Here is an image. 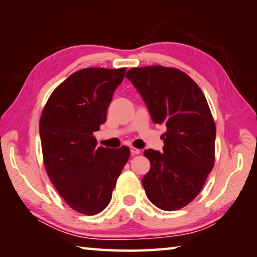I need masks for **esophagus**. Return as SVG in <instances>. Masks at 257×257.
Returning a JSON list of instances; mask_svg holds the SVG:
<instances>
[{"label":"esophagus","mask_w":257,"mask_h":257,"mask_svg":"<svg viewBox=\"0 0 257 257\" xmlns=\"http://www.w3.org/2000/svg\"><path fill=\"white\" fill-rule=\"evenodd\" d=\"M130 152H132L133 155H138L141 154V150L136 149V147H130Z\"/></svg>","instance_id":"obj_1"}]
</instances>
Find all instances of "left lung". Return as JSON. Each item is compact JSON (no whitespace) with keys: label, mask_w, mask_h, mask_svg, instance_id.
Here are the masks:
<instances>
[{"label":"left lung","mask_w":257,"mask_h":257,"mask_svg":"<svg viewBox=\"0 0 257 257\" xmlns=\"http://www.w3.org/2000/svg\"><path fill=\"white\" fill-rule=\"evenodd\" d=\"M125 77L167 132L163 153L146 150L150 171L142 179L147 198L164 211L180 210L197 196L214 165L215 123L205 96L176 68H133Z\"/></svg>","instance_id":"obj_1"}]
</instances>
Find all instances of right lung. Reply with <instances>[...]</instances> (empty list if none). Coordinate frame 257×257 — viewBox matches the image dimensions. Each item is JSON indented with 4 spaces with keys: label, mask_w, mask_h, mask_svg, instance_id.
<instances>
[{
    "label": "right lung",
    "mask_w": 257,
    "mask_h": 257,
    "mask_svg": "<svg viewBox=\"0 0 257 257\" xmlns=\"http://www.w3.org/2000/svg\"><path fill=\"white\" fill-rule=\"evenodd\" d=\"M125 68H86L69 76L47 99L40 121L43 160L52 184L72 210L94 215L112 198L130 150L96 146Z\"/></svg>",
    "instance_id": "right-lung-1"
}]
</instances>
